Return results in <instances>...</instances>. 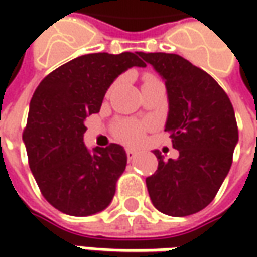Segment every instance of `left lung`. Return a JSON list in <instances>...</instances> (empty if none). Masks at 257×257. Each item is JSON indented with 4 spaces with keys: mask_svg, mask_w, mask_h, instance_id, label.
Returning <instances> with one entry per match:
<instances>
[{
    "mask_svg": "<svg viewBox=\"0 0 257 257\" xmlns=\"http://www.w3.org/2000/svg\"><path fill=\"white\" fill-rule=\"evenodd\" d=\"M130 53L81 55L45 77L35 88L23 140L28 164L44 199L70 216L104 210L125 170L121 146L97 139L87 147L84 120L100 111L104 94L127 70Z\"/></svg>",
    "mask_w": 257,
    "mask_h": 257,
    "instance_id": "1",
    "label": "left lung"
}]
</instances>
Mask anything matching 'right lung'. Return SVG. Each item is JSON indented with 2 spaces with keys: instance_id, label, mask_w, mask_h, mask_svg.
Wrapping results in <instances>:
<instances>
[{
  "instance_id": "1",
  "label": "right lung",
  "mask_w": 257,
  "mask_h": 257,
  "mask_svg": "<svg viewBox=\"0 0 257 257\" xmlns=\"http://www.w3.org/2000/svg\"><path fill=\"white\" fill-rule=\"evenodd\" d=\"M147 61L166 78V132L177 152L156 153L159 166L146 184L159 212L184 217L216 197L232 164L237 123L227 94L207 73L176 54L157 53Z\"/></svg>"
}]
</instances>
